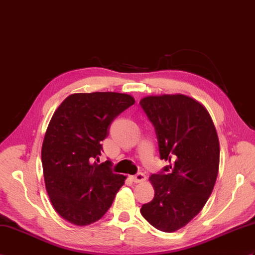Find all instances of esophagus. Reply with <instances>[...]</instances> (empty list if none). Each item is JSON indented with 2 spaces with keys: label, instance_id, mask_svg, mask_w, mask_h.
Wrapping results in <instances>:
<instances>
[{
  "label": "esophagus",
  "instance_id": "34e87169",
  "mask_svg": "<svg viewBox=\"0 0 255 255\" xmlns=\"http://www.w3.org/2000/svg\"><path fill=\"white\" fill-rule=\"evenodd\" d=\"M131 179L133 182H143L146 179V176L143 173H138L134 176H131Z\"/></svg>",
  "mask_w": 255,
  "mask_h": 255
}]
</instances>
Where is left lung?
<instances>
[{
  "instance_id": "left-lung-1",
  "label": "left lung",
  "mask_w": 255,
  "mask_h": 255,
  "mask_svg": "<svg viewBox=\"0 0 255 255\" xmlns=\"http://www.w3.org/2000/svg\"><path fill=\"white\" fill-rule=\"evenodd\" d=\"M140 105L154 126L159 157L169 162L150 177L155 194L140 212L156 229L174 233L199 214L213 191L217 132L204 106L183 94L146 97Z\"/></svg>"
}]
</instances>
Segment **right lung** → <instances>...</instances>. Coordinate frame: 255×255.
<instances>
[{
  "mask_svg": "<svg viewBox=\"0 0 255 255\" xmlns=\"http://www.w3.org/2000/svg\"><path fill=\"white\" fill-rule=\"evenodd\" d=\"M133 104L125 93H75L53 114L41 158L47 194L64 220L87 226L111 208L126 177L112 170L111 161H96L112 122Z\"/></svg>",
  "mask_w": 255,
  "mask_h": 255,
  "instance_id": "1",
  "label": "right lung"
}]
</instances>
